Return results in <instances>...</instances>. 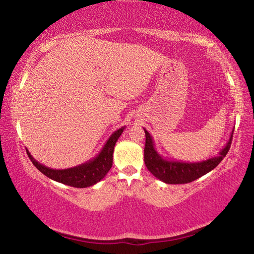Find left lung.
Returning a JSON list of instances; mask_svg holds the SVG:
<instances>
[{
	"mask_svg": "<svg viewBox=\"0 0 254 254\" xmlns=\"http://www.w3.org/2000/svg\"><path fill=\"white\" fill-rule=\"evenodd\" d=\"M145 133V145H144V163L148 170L154 177L166 184H187L198 179L201 176L212 171L215 167H217L223 158L229 152L233 131L231 132L225 147L223 148L218 156L206 159L203 161L197 162H185L168 160L158 153L154 147V142L150 133L143 128Z\"/></svg>",
	"mask_w": 254,
	"mask_h": 254,
	"instance_id": "left-lung-1",
	"label": "left lung"
}]
</instances>
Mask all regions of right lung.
<instances>
[{
	"label": "right lung",
	"instance_id": "1",
	"mask_svg": "<svg viewBox=\"0 0 254 254\" xmlns=\"http://www.w3.org/2000/svg\"><path fill=\"white\" fill-rule=\"evenodd\" d=\"M124 127H120L119 130L114 131L112 135L106 141L104 147L102 148L100 153L95 158L91 160L81 163L79 166L71 167L67 169H53L49 167H46L37 161L31 153L27 150V153L30 160L36 166V168L41 171L47 177L55 180V182L62 183L67 186L76 187V188H85L93 186L105 177L109 173L112 163H113V152L114 145L117 143L120 135L122 134Z\"/></svg>",
	"mask_w": 254,
	"mask_h": 254
}]
</instances>
